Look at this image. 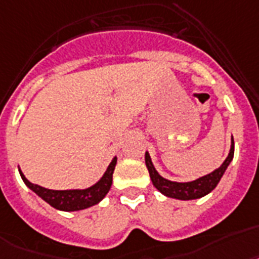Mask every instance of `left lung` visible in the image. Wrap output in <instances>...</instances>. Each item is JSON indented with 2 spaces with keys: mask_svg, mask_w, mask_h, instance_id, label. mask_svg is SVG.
<instances>
[{
  "mask_svg": "<svg viewBox=\"0 0 259 259\" xmlns=\"http://www.w3.org/2000/svg\"><path fill=\"white\" fill-rule=\"evenodd\" d=\"M233 157H234V140H233L232 137L230 151H229L228 157L224 161V163L215 170H213L211 173L206 174L203 177H199L194 181H190V182H176V181L163 178L155 170L154 165L151 162L149 151L145 153V163H146V167H148L149 174H150L151 182H153L154 188L159 193H162L163 195L170 197V198L181 199V201H190V199L202 198L206 194H209L210 191H213L215 189V186H217L222 176L226 171V169H228V166L233 161Z\"/></svg>",
  "mask_w": 259,
  "mask_h": 259,
  "instance_id": "8db88e82",
  "label": "left lung"
}]
</instances>
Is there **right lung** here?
<instances>
[{
	"mask_svg": "<svg viewBox=\"0 0 259 259\" xmlns=\"http://www.w3.org/2000/svg\"><path fill=\"white\" fill-rule=\"evenodd\" d=\"M117 165V157L111 159L108 169L98 182L86 189H70V190H52V189L42 188L39 185L31 184L18 167L20 176L27 188L34 191L45 202L49 203L52 207L61 211H79L88 209L92 206L100 203L108 194L113 184V173Z\"/></svg>",
	"mask_w": 259,
	"mask_h": 259,
	"instance_id": "obj_1",
	"label": "right lung"
}]
</instances>
